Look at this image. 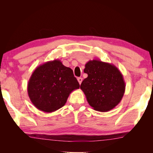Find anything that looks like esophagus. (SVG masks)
I'll list each match as a JSON object with an SVG mask.
<instances>
[{"label":"esophagus","instance_id":"obj_1","mask_svg":"<svg viewBox=\"0 0 153 153\" xmlns=\"http://www.w3.org/2000/svg\"><path fill=\"white\" fill-rule=\"evenodd\" d=\"M77 80H78V83H79L80 84H81V83H82V80H83L82 78H81V77L78 78H77Z\"/></svg>","mask_w":153,"mask_h":153}]
</instances>
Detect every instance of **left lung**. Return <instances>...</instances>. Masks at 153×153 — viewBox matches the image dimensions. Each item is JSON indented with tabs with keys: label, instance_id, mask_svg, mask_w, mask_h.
Returning a JSON list of instances; mask_svg holds the SVG:
<instances>
[{
	"label": "left lung",
	"instance_id": "left-lung-1",
	"mask_svg": "<svg viewBox=\"0 0 153 153\" xmlns=\"http://www.w3.org/2000/svg\"><path fill=\"white\" fill-rule=\"evenodd\" d=\"M88 76L82 81L80 89L88 103L95 110L108 112L121 101L125 92L123 76L114 64L94 59L85 65Z\"/></svg>",
	"mask_w": 153,
	"mask_h": 153
}]
</instances>
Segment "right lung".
<instances>
[{
	"label": "right lung",
	"mask_w": 153,
	"mask_h": 153,
	"mask_svg": "<svg viewBox=\"0 0 153 153\" xmlns=\"http://www.w3.org/2000/svg\"><path fill=\"white\" fill-rule=\"evenodd\" d=\"M79 87L72 69L55 59L35 69L28 82L27 92L36 108L50 113L62 107L71 92Z\"/></svg>",
	"instance_id": "obj_1"
}]
</instances>
